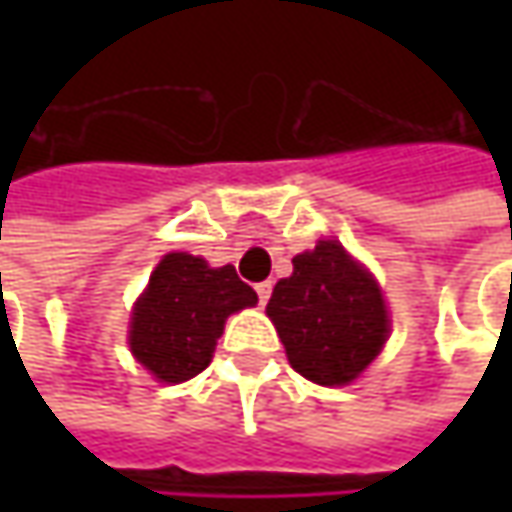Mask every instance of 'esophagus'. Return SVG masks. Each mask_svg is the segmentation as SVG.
I'll return each instance as SVG.
<instances>
[{
	"mask_svg": "<svg viewBox=\"0 0 512 512\" xmlns=\"http://www.w3.org/2000/svg\"><path fill=\"white\" fill-rule=\"evenodd\" d=\"M270 293H273V285H270V282H259V285H256V296H259V305H267Z\"/></svg>",
	"mask_w": 512,
	"mask_h": 512,
	"instance_id": "34e87169",
	"label": "esophagus"
}]
</instances>
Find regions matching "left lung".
I'll return each instance as SVG.
<instances>
[{
  "mask_svg": "<svg viewBox=\"0 0 512 512\" xmlns=\"http://www.w3.org/2000/svg\"><path fill=\"white\" fill-rule=\"evenodd\" d=\"M267 316L293 370L325 387L353 382L387 339L382 290L339 242L293 259V276L273 287Z\"/></svg>",
  "mask_w": 512,
  "mask_h": 512,
  "instance_id": "left-lung-1",
  "label": "left lung"
}]
</instances>
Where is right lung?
I'll use <instances>...</instances> for the list:
<instances>
[{
	"mask_svg": "<svg viewBox=\"0 0 512 512\" xmlns=\"http://www.w3.org/2000/svg\"><path fill=\"white\" fill-rule=\"evenodd\" d=\"M259 302L236 267H210L190 253H168L133 307L130 350L159 382L202 373L230 313Z\"/></svg>",
	"mask_w": 512,
	"mask_h": 512,
	"instance_id": "obj_1",
	"label": "right lung"
}]
</instances>
